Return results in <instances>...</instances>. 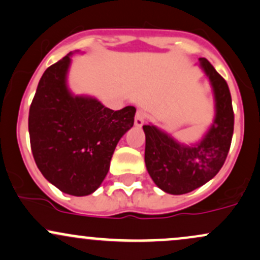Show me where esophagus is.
<instances>
[{
    "instance_id": "34e87169",
    "label": "esophagus",
    "mask_w": 260,
    "mask_h": 260,
    "mask_svg": "<svg viewBox=\"0 0 260 260\" xmlns=\"http://www.w3.org/2000/svg\"><path fill=\"white\" fill-rule=\"evenodd\" d=\"M145 122V113L143 111H137L136 117H135V124L137 127H142Z\"/></svg>"
}]
</instances>
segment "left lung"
Masks as SVG:
<instances>
[{
    "mask_svg": "<svg viewBox=\"0 0 260 260\" xmlns=\"http://www.w3.org/2000/svg\"><path fill=\"white\" fill-rule=\"evenodd\" d=\"M199 62L209 79L215 102L213 122L204 136L184 143L152 123L143 125L148 174L159 189L170 195L191 192L215 178L232 142L235 115L227 82L207 59L200 58Z\"/></svg>",
    "mask_w": 260,
    "mask_h": 260,
    "instance_id": "left-lung-1",
    "label": "left lung"
}]
</instances>
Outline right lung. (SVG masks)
Here are the masks:
<instances>
[{"mask_svg": "<svg viewBox=\"0 0 260 260\" xmlns=\"http://www.w3.org/2000/svg\"><path fill=\"white\" fill-rule=\"evenodd\" d=\"M43 74L29 108L28 129L37 167L64 193L86 196L106 178L119 139L135 123L136 108L113 111L68 84L71 56Z\"/></svg>", "mask_w": 260, "mask_h": 260, "instance_id": "right-lung-1", "label": "right lung"}]
</instances>
